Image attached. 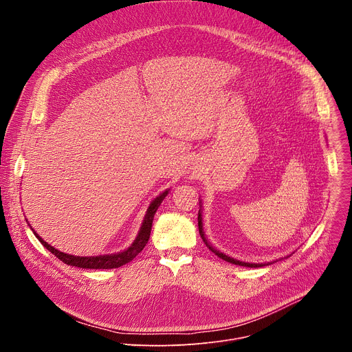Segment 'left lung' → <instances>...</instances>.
<instances>
[{
	"label": "left lung",
	"instance_id": "8db88e82",
	"mask_svg": "<svg viewBox=\"0 0 352 352\" xmlns=\"http://www.w3.org/2000/svg\"><path fill=\"white\" fill-rule=\"evenodd\" d=\"M200 204V202H199ZM197 226H199V234H200V236H202V239H204V242L206 243V246L212 250V252H214L219 258H221L223 261H226V262H230V263H232V265H238V266H245V267H261V266H265V265H259V263H245V262H241V261H236V259H232V258H230V256H227V255H224L223 252H220V250H217V249H214L213 246H210V243L208 242V239L205 238V232H204V223H202V214H200V210H199V213H197Z\"/></svg>",
	"mask_w": 352,
	"mask_h": 352
}]
</instances>
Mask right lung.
<instances>
[{"instance_id":"obj_1","label":"right lung","mask_w":352,"mask_h":352,"mask_svg":"<svg viewBox=\"0 0 352 352\" xmlns=\"http://www.w3.org/2000/svg\"><path fill=\"white\" fill-rule=\"evenodd\" d=\"M168 195V190L160 193L156 199H153V202L150 204L142 227L135 238V241L131 243L129 248H126L122 252L118 254H111V255H98V256H74V255H68L64 252H60L58 249L53 248L48 242H45L43 238L38 236V234L32 228L33 234L37 236V239L41 242V245L44 248H47L50 252L54 254V256H57L61 262H64L68 266H75V267H82V269H116V267H121L126 263H129L138 254L142 252V249L146 246L148 238H150V231H152V224H153V219L155 214L159 209V206L162 205V202L164 200V197Z\"/></svg>"}]
</instances>
